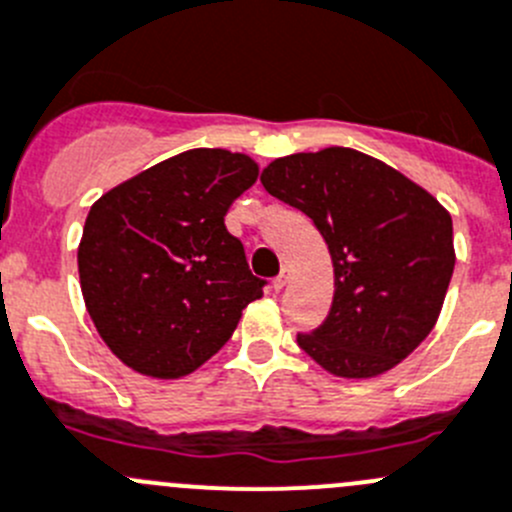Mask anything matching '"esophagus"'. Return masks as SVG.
<instances>
[{
  "instance_id": "1",
  "label": "esophagus",
  "mask_w": 512,
  "mask_h": 512,
  "mask_svg": "<svg viewBox=\"0 0 512 512\" xmlns=\"http://www.w3.org/2000/svg\"><path fill=\"white\" fill-rule=\"evenodd\" d=\"M289 276H291V271H289V269H281V274L276 276V279H274V289H276V291L284 289V286L289 284Z\"/></svg>"
}]
</instances>
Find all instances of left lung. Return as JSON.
Returning <instances> with one entry per match:
<instances>
[{
  "instance_id": "8db88e82",
  "label": "left lung",
  "mask_w": 512,
  "mask_h": 512,
  "mask_svg": "<svg viewBox=\"0 0 512 512\" xmlns=\"http://www.w3.org/2000/svg\"><path fill=\"white\" fill-rule=\"evenodd\" d=\"M266 191L314 221L329 246V316L299 347L347 379L384 374L432 332L452 269V218L425 188L352 148L274 160Z\"/></svg>"
}]
</instances>
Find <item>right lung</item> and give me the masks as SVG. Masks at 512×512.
I'll list each match as a JSON object with an SVG mask.
<instances>
[{
	"instance_id": "right-lung-1",
	"label": "right lung",
	"mask_w": 512,
	"mask_h": 512,
	"mask_svg": "<svg viewBox=\"0 0 512 512\" xmlns=\"http://www.w3.org/2000/svg\"><path fill=\"white\" fill-rule=\"evenodd\" d=\"M248 155L196 148L125 180L87 213L77 269L110 352L145 377L196 372L264 294L223 223L256 183Z\"/></svg>"
}]
</instances>
